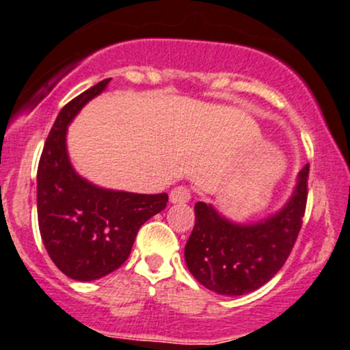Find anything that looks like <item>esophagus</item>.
<instances>
[{"instance_id":"1","label":"esophagus","mask_w":350,"mask_h":350,"mask_svg":"<svg viewBox=\"0 0 350 350\" xmlns=\"http://www.w3.org/2000/svg\"><path fill=\"white\" fill-rule=\"evenodd\" d=\"M191 198V190L188 187H185V185H178V187H175L174 190L170 191V201L172 203H187V201H190Z\"/></svg>"}]
</instances>
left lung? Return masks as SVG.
Returning <instances> with one entry per match:
<instances>
[{
	"label": "left lung",
	"instance_id": "left-lung-1",
	"mask_svg": "<svg viewBox=\"0 0 350 350\" xmlns=\"http://www.w3.org/2000/svg\"><path fill=\"white\" fill-rule=\"evenodd\" d=\"M310 163L280 213L252 226L229 223L211 204H195V228L185 245L188 270L215 293L244 295L265 285L288 258L306 211Z\"/></svg>",
	"mask_w": 350,
	"mask_h": 350
}]
</instances>
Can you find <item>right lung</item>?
<instances>
[{
  "instance_id": "right-lung-1",
  "label": "right lung",
  "mask_w": 350,
  "mask_h": 350,
  "mask_svg": "<svg viewBox=\"0 0 350 350\" xmlns=\"http://www.w3.org/2000/svg\"><path fill=\"white\" fill-rule=\"evenodd\" d=\"M109 80L92 86L62 108L37 167V219L45 250L60 272L80 282L96 280L124 264L141 226L168 201L167 193L103 190L70 165L65 149L67 126Z\"/></svg>"
}]
</instances>
